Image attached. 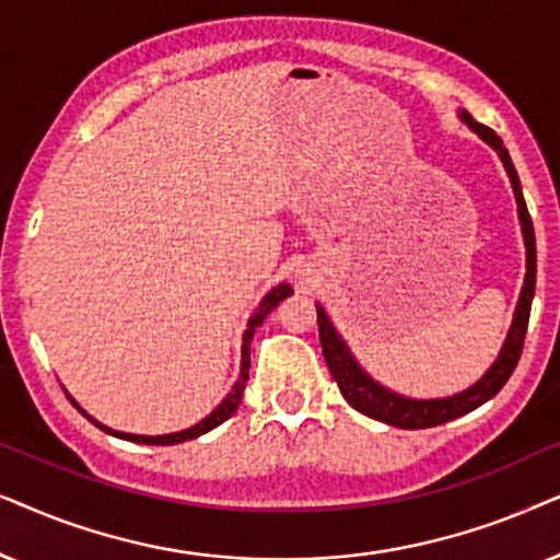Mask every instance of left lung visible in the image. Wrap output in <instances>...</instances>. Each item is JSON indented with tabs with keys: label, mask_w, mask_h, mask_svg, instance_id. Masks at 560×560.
Instances as JSON below:
<instances>
[{
	"label": "left lung",
	"mask_w": 560,
	"mask_h": 560,
	"mask_svg": "<svg viewBox=\"0 0 560 560\" xmlns=\"http://www.w3.org/2000/svg\"><path fill=\"white\" fill-rule=\"evenodd\" d=\"M458 117L464 119L468 128H471L483 143L494 148L499 159H502L506 176H510L512 182L514 199H517V214H520V225H523L525 250H527V271H525L523 292H520L510 332H506L504 346L499 350L497 361L491 363V369L474 386L453 394V397H443V399L401 397V394L386 389V386H382L376 378H371L366 371H363L361 363H358L353 353H350L346 340H342L340 332L335 330V325L330 323V317H327V312L317 304V325H319V342H323V355L332 378L340 386L342 397H346L348 405L358 409L361 415H369L378 422L394 424V428H401V430L435 428V424L451 422L460 415L474 412V409L481 407L483 401L497 397V392L502 389L506 378L512 376L514 366H517L520 353H523L525 332H527V319H530L533 294H535V271H538V253H535V230H533L530 212H527V205L523 197V186H520V176L517 171H514V163L510 159V153H506L502 138H499L494 130L487 128V125L476 122L466 109H460Z\"/></svg>",
	"instance_id": "8db88e82"
}]
</instances>
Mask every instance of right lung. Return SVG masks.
I'll use <instances>...</instances> for the list:
<instances>
[{"instance_id": "obj_1", "label": "right lung", "mask_w": 560, "mask_h": 560, "mask_svg": "<svg viewBox=\"0 0 560 560\" xmlns=\"http://www.w3.org/2000/svg\"><path fill=\"white\" fill-rule=\"evenodd\" d=\"M292 292H294V289L289 287V284H279V287H273L271 292H268V294L264 296V300H260L258 310L253 312V317L248 319V330L243 332V348H241V376H237V382H235L233 389H230L228 397L220 401V407L214 409L212 415H207L202 422L191 424V428H186V430H182V432H168V435H132V432H117V430L107 428V424L96 422L92 415H86L84 409H81V407L77 405V399H73L69 392H66V397H69L71 405L77 407L79 412L86 417V420H92V422L96 424V428L104 430V432H109V435H115V438H122V441H130V443H143V445H176V443H184V441H194V438L205 435V432H210L212 428H218V424L225 422L228 417H233V412H235L237 405H241V399H243L245 382H248V371H250V340H253V332H256V327H258L260 323H264L268 312H271V310L276 307V304H279L281 300H287V296H292Z\"/></svg>"}]
</instances>
